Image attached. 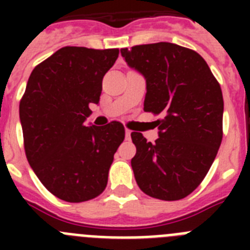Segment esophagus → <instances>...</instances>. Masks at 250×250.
I'll list each match as a JSON object with an SVG mask.
<instances>
[{
    "mask_svg": "<svg viewBox=\"0 0 250 250\" xmlns=\"http://www.w3.org/2000/svg\"><path fill=\"white\" fill-rule=\"evenodd\" d=\"M130 135H131V130L125 129V138H126V140H129Z\"/></svg>",
    "mask_w": 250,
    "mask_h": 250,
    "instance_id": "obj_1",
    "label": "esophagus"
}]
</instances>
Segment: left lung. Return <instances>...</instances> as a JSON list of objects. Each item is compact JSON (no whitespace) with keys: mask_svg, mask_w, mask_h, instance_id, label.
I'll list each match as a JSON object with an SVG mask.
<instances>
[{"mask_svg":"<svg viewBox=\"0 0 250 250\" xmlns=\"http://www.w3.org/2000/svg\"><path fill=\"white\" fill-rule=\"evenodd\" d=\"M121 55L146 80L144 111L161 115L154 144L131 132L136 183L155 199H183L199 187L222 144L219 83L198 52L175 43L121 48Z\"/></svg>","mask_w":250,"mask_h":250,"instance_id":"1","label":"left lung"}]
</instances>
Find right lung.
I'll use <instances>...</instances> for the list:
<instances>
[{"instance_id":"right-lung-1","label":"right lung","mask_w":250,"mask_h":250,"mask_svg":"<svg viewBox=\"0 0 250 250\" xmlns=\"http://www.w3.org/2000/svg\"><path fill=\"white\" fill-rule=\"evenodd\" d=\"M119 48L66 46L34 68L20 101L26 158L43 187L59 199L81 203L105 190L124 125L85 126L99 104L103 79Z\"/></svg>"}]
</instances>
